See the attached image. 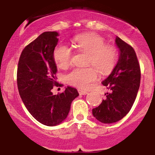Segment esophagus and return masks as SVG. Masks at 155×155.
<instances>
[{
	"label": "esophagus",
	"mask_w": 155,
	"mask_h": 155,
	"mask_svg": "<svg viewBox=\"0 0 155 155\" xmlns=\"http://www.w3.org/2000/svg\"><path fill=\"white\" fill-rule=\"evenodd\" d=\"M78 93H79V94L81 95H86L88 94V92H87L86 91H83V90H81V89H78Z\"/></svg>",
	"instance_id": "34e87169"
}]
</instances>
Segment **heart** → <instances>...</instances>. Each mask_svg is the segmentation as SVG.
<instances>
[{
	"label": "heart",
	"mask_w": 155,
	"mask_h": 155,
	"mask_svg": "<svg viewBox=\"0 0 155 155\" xmlns=\"http://www.w3.org/2000/svg\"><path fill=\"white\" fill-rule=\"evenodd\" d=\"M73 43L79 52L88 55L86 65L92 66L101 74L112 72L118 61L117 49L112 45L106 44L105 39L95 33H83L73 39ZM73 52L67 45L59 44L53 50V58L61 69H67L72 63ZM97 78L93 67L78 68L67 76L69 85L81 89H87Z\"/></svg>",
	"instance_id": "b5f03b06"
}]
</instances>
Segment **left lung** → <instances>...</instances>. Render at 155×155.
I'll return each mask as SVG.
<instances>
[{"mask_svg":"<svg viewBox=\"0 0 155 155\" xmlns=\"http://www.w3.org/2000/svg\"><path fill=\"white\" fill-rule=\"evenodd\" d=\"M116 43L120 50L119 61L113 72L102 81L110 89L105 100L92 114L102 123L116 122L124 117L133 107L140 82V68L133 48L116 36Z\"/></svg>","mask_w":155,"mask_h":155,"instance_id":"left-lung-1","label":"left lung"}]
</instances>
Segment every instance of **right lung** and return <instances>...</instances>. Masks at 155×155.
<instances>
[{
    "mask_svg": "<svg viewBox=\"0 0 155 155\" xmlns=\"http://www.w3.org/2000/svg\"><path fill=\"white\" fill-rule=\"evenodd\" d=\"M58 33L47 31L24 48L18 61L17 82L24 105L34 119L47 126H55L67 118L71 103L79 94L76 88L53 94L57 68L53 50Z\"/></svg>",
    "mask_w": 155,
    "mask_h": 155,
    "instance_id": "obj_1",
    "label": "right lung"
}]
</instances>
